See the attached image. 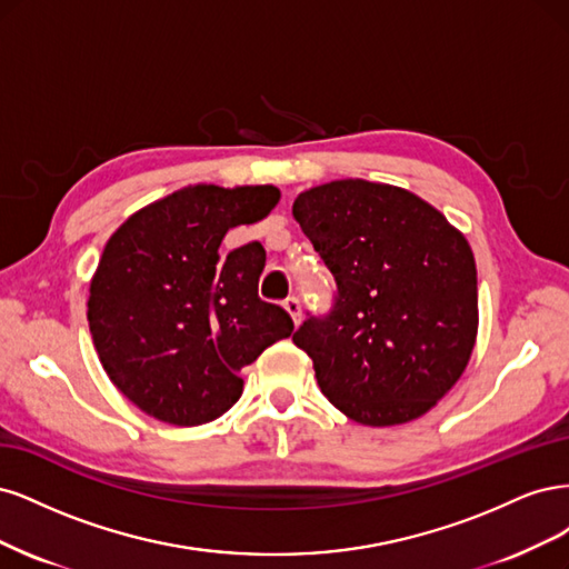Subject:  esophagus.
<instances>
[{"label":"esophagus","mask_w":569,"mask_h":569,"mask_svg":"<svg viewBox=\"0 0 569 569\" xmlns=\"http://www.w3.org/2000/svg\"><path fill=\"white\" fill-rule=\"evenodd\" d=\"M283 309L288 311V317L292 319V323H300L302 321V307H300V300L298 298H288L286 302H283Z\"/></svg>","instance_id":"34e87169"}]
</instances>
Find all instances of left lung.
<instances>
[{
	"label": "left lung",
	"mask_w": 569,
	"mask_h": 569,
	"mask_svg": "<svg viewBox=\"0 0 569 569\" xmlns=\"http://www.w3.org/2000/svg\"><path fill=\"white\" fill-rule=\"evenodd\" d=\"M292 217L338 283L331 315L292 336L321 392L371 428L428 413L478 340V269L466 236L416 193L366 179L302 191Z\"/></svg>",
	"instance_id": "left-lung-1"
}]
</instances>
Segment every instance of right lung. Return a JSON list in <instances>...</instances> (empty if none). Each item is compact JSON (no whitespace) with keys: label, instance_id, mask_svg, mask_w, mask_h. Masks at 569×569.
<instances>
[{"label":"right lung","instance_id":"add662e5","mask_svg":"<svg viewBox=\"0 0 569 569\" xmlns=\"http://www.w3.org/2000/svg\"><path fill=\"white\" fill-rule=\"evenodd\" d=\"M279 198L271 184H193L108 238L89 283V331L103 371L143 413L210 423L243 395L238 371L292 333L286 311L258 298L264 248L219 252L229 229L260 222Z\"/></svg>","mask_w":569,"mask_h":569}]
</instances>
